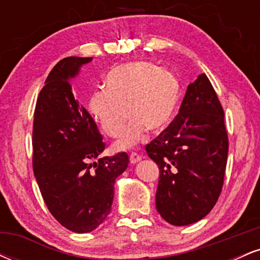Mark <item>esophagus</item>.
<instances>
[{
    "instance_id": "esophagus-1",
    "label": "esophagus",
    "mask_w": 260,
    "mask_h": 260,
    "mask_svg": "<svg viewBox=\"0 0 260 260\" xmlns=\"http://www.w3.org/2000/svg\"><path fill=\"white\" fill-rule=\"evenodd\" d=\"M140 160H142V156H140L139 154H137V153H131V155H129V161H131V164H137V162H139Z\"/></svg>"
}]
</instances>
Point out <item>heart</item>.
<instances>
[{"label": "heart", "mask_w": 260, "mask_h": 260, "mask_svg": "<svg viewBox=\"0 0 260 260\" xmlns=\"http://www.w3.org/2000/svg\"><path fill=\"white\" fill-rule=\"evenodd\" d=\"M105 86L95 90L89 99V111L103 132L117 138L123 133L129 115L133 117L123 138L113 145L116 150L133 147L144 138L147 131L162 133L180 109V80L154 62L116 66L105 76Z\"/></svg>", "instance_id": "obj_1"}]
</instances>
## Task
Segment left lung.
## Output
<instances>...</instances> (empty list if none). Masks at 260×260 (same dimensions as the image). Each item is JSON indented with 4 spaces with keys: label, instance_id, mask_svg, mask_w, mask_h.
Listing matches in <instances>:
<instances>
[{
    "label": "left lung",
    "instance_id": "obj_1",
    "mask_svg": "<svg viewBox=\"0 0 260 260\" xmlns=\"http://www.w3.org/2000/svg\"><path fill=\"white\" fill-rule=\"evenodd\" d=\"M160 170L156 209L174 226L210 213L221 193L229 139L223 110L204 73L188 85L174 122L145 147Z\"/></svg>",
    "mask_w": 260,
    "mask_h": 260
}]
</instances>
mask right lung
<instances>
[{
	"instance_id": "add662e5",
	"label": "right lung",
	"mask_w": 260,
	"mask_h": 260,
	"mask_svg": "<svg viewBox=\"0 0 260 260\" xmlns=\"http://www.w3.org/2000/svg\"><path fill=\"white\" fill-rule=\"evenodd\" d=\"M91 57H66L53 67L39 94L32 126V170L45 204L66 229L86 234L111 211L115 181L128 155L101 156L96 123L73 96L71 79Z\"/></svg>"
}]
</instances>
